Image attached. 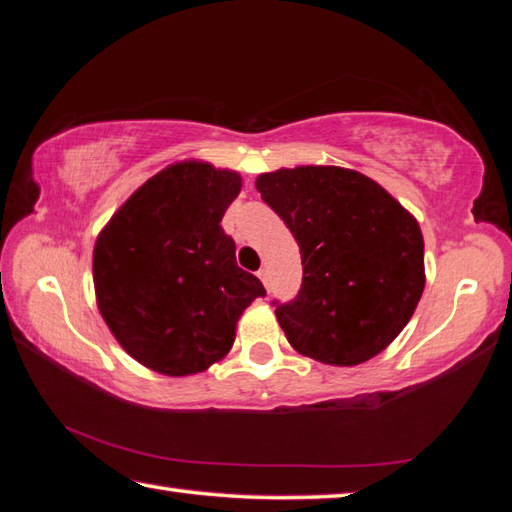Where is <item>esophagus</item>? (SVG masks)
Masks as SVG:
<instances>
[{
  "instance_id": "esophagus-1",
  "label": "esophagus",
  "mask_w": 512,
  "mask_h": 512,
  "mask_svg": "<svg viewBox=\"0 0 512 512\" xmlns=\"http://www.w3.org/2000/svg\"><path fill=\"white\" fill-rule=\"evenodd\" d=\"M257 277H259V280L264 282V287H268V268H259V271H257Z\"/></svg>"
}]
</instances>
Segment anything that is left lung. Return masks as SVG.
I'll use <instances>...</instances> for the list:
<instances>
[{
    "label": "left lung",
    "mask_w": 512,
    "mask_h": 512,
    "mask_svg": "<svg viewBox=\"0 0 512 512\" xmlns=\"http://www.w3.org/2000/svg\"><path fill=\"white\" fill-rule=\"evenodd\" d=\"M255 187L300 246L298 296L273 302L291 348L329 366H357L386 350L424 291L415 216L343 167L277 169Z\"/></svg>",
    "instance_id": "8db88e82"
}]
</instances>
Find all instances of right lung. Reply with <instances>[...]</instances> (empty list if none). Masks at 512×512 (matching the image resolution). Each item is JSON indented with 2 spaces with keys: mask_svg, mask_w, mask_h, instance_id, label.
Instances as JSON below:
<instances>
[{
  "mask_svg": "<svg viewBox=\"0 0 512 512\" xmlns=\"http://www.w3.org/2000/svg\"><path fill=\"white\" fill-rule=\"evenodd\" d=\"M241 176L185 160L155 173L112 214L94 244L97 305L135 361L196 375L235 343L237 320L264 284L237 266L221 219Z\"/></svg>",
  "mask_w": 512,
  "mask_h": 512,
  "instance_id": "right-lung-1",
  "label": "right lung"
}]
</instances>
